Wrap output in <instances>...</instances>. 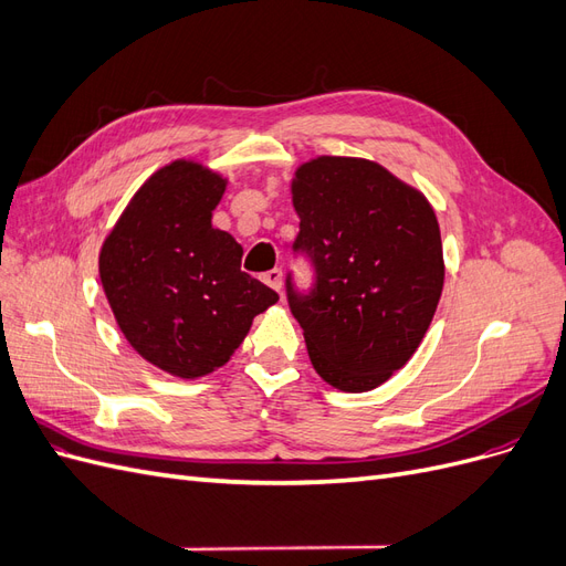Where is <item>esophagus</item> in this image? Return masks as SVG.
Instances as JSON below:
<instances>
[{
    "mask_svg": "<svg viewBox=\"0 0 566 566\" xmlns=\"http://www.w3.org/2000/svg\"><path fill=\"white\" fill-rule=\"evenodd\" d=\"M262 281H264L269 287H273V290H281V287H283V271H281V269H271V271L264 273Z\"/></svg>",
    "mask_w": 566,
    "mask_h": 566,
    "instance_id": "1",
    "label": "esophagus"
}]
</instances>
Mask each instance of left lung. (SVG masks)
I'll use <instances>...</instances> for the list:
<instances>
[{
  "label": "left lung",
  "mask_w": 566,
  "mask_h": 566,
  "mask_svg": "<svg viewBox=\"0 0 566 566\" xmlns=\"http://www.w3.org/2000/svg\"><path fill=\"white\" fill-rule=\"evenodd\" d=\"M295 250L312 256L316 285L287 302L321 378L370 391L408 364L443 287L441 231L416 186L366 158L318 156L295 169Z\"/></svg>",
  "instance_id": "obj_1"
}]
</instances>
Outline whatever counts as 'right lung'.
I'll list each match as a JSON object with an SVG mask.
<instances>
[{"label": "right lung", "instance_id": "1", "mask_svg": "<svg viewBox=\"0 0 566 566\" xmlns=\"http://www.w3.org/2000/svg\"><path fill=\"white\" fill-rule=\"evenodd\" d=\"M229 179L198 160L153 172L98 250L106 300L134 352L181 380L224 366L279 302L241 271L243 248L212 227Z\"/></svg>", "mask_w": 566, "mask_h": 566}]
</instances>
